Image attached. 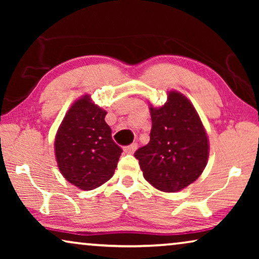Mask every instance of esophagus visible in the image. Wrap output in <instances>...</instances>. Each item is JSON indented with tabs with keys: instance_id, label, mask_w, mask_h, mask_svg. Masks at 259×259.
<instances>
[{
	"instance_id": "esophagus-1",
	"label": "esophagus",
	"mask_w": 259,
	"mask_h": 259,
	"mask_svg": "<svg viewBox=\"0 0 259 259\" xmlns=\"http://www.w3.org/2000/svg\"><path fill=\"white\" fill-rule=\"evenodd\" d=\"M137 147H138V144L133 143V144H131V145H128V146L125 147V152H126V153L132 154V153H134V152H136Z\"/></svg>"
}]
</instances>
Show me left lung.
I'll return each mask as SVG.
<instances>
[{
    "instance_id": "obj_1",
    "label": "left lung",
    "mask_w": 259,
    "mask_h": 259,
    "mask_svg": "<svg viewBox=\"0 0 259 259\" xmlns=\"http://www.w3.org/2000/svg\"><path fill=\"white\" fill-rule=\"evenodd\" d=\"M150 111V143L134 157L148 183L164 192H176L204 171L208 158L206 132L193 105L178 92H169L164 106Z\"/></svg>"
}]
</instances>
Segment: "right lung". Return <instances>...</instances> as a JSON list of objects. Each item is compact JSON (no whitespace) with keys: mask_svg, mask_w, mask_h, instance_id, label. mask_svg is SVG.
Wrapping results in <instances>:
<instances>
[{"mask_svg":"<svg viewBox=\"0 0 259 259\" xmlns=\"http://www.w3.org/2000/svg\"><path fill=\"white\" fill-rule=\"evenodd\" d=\"M105 116L106 111L84 95L69 108L56 134L60 172L81 190H94L111 179L121 155Z\"/></svg>","mask_w":259,"mask_h":259,"instance_id":"add662e5","label":"right lung"}]
</instances>
